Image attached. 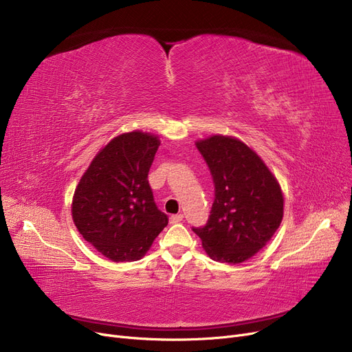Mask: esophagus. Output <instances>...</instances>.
Returning a JSON list of instances; mask_svg holds the SVG:
<instances>
[{
    "label": "esophagus",
    "mask_w": 352,
    "mask_h": 352,
    "mask_svg": "<svg viewBox=\"0 0 352 352\" xmlns=\"http://www.w3.org/2000/svg\"><path fill=\"white\" fill-rule=\"evenodd\" d=\"M182 219H184V216H182V214H174V216L170 217V224H177V223L182 221Z\"/></svg>",
    "instance_id": "1"
}]
</instances>
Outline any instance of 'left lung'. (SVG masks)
I'll list each match as a JSON object with an SVG mask.
<instances>
[{"instance_id":"1","label":"left lung","mask_w":352,"mask_h":352,"mask_svg":"<svg viewBox=\"0 0 352 352\" xmlns=\"http://www.w3.org/2000/svg\"><path fill=\"white\" fill-rule=\"evenodd\" d=\"M214 182V203L203 227H192L212 261H248L276 233L283 217L278 179L254 151L232 136L198 141Z\"/></svg>"}]
</instances>
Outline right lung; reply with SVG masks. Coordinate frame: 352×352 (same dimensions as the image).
Returning <instances> with one entry per match:
<instances>
[{
  "mask_svg": "<svg viewBox=\"0 0 352 352\" xmlns=\"http://www.w3.org/2000/svg\"><path fill=\"white\" fill-rule=\"evenodd\" d=\"M158 146L157 136L141 131L116 136L94 158L74 191L76 227L113 262L140 261L168 224L148 182Z\"/></svg>",
  "mask_w": 352,
  "mask_h": 352,
  "instance_id": "1",
  "label": "right lung"
}]
</instances>
